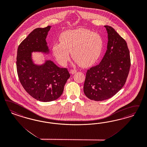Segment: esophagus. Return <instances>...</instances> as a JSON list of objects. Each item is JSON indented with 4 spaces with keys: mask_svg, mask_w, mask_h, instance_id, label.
Here are the masks:
<instances>
[{
    "mask_svg": "<svg viewBox=\"0 0 147 147\" xmlns=\"http://www.w3.org/2000/svg\"><path fill=\"white\" fill-rule=\"evenodd\" d=\"M70 71H71V74H75L76 73V69H71Z\"/></svg>",
    "mask_w": 147,
    "mask_h": 147,
    "instance_id": "1",
    "label": "esophagus"
}]
</instances>
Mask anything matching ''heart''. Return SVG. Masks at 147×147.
<instances>
[{
    "mask_svg": "<svg viewBox=\"0 0 147 147\" xmlns=\"http://www.w3.org/2000/svg\"><path fill=\"white\" fill-rule=\"evenodd\" d=\"M60 41L54 43L53 53L62 66H65L69 60L71 51L76 62L84 67H90L98 61L104 49L101 36L84 28L63 32Z\"/></svg>",
    "mask_w": 147,
    "mask_h": 147,
    "instance_id": "obj_1",
    "label": "heart"
}]
</instances>
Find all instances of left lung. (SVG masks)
Returning <instances> with one entry per match:
<instances>
[{
  "label": "left lung",
  "instance_id": "8db88e82",
  "mask_svg": "<svg viewBox=\"0 0 147 147\" xmlns=\"http://www.w3.org/2000/svg\"><path fill=\"white\" fill-rule=\"evenodd\" d=\"M106 28L107 51L100 63L88 69L84 86L86 96L102 101L115 96L124 85L130 68L127 42L110 26Z\"/></svg>",
  "mask_w": 147,
  "mask_h": 147
}]
</instances>
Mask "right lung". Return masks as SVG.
I'll use <instances>...</instances> for the list:
<instances>
[{"mask_svg":"<svg viewBox=\"0 0 147 147\" xmlns=\"http://www.w3.org/2000/svg\"><path fill=\"white\" fill-rule=\"evenodd\" d=\"M51 28H36L29 34L18 46L16 61L18 78L24 90L43 102L54 101L61 96L71 76L67 68L59 67L51 60H45L40 65L32 60V52L49 53L46 39Z\"/></svg>","mask_w":147,"mask_h":147,"instance_id":"1","label":"right lung"}]
</instances>
